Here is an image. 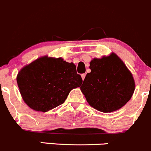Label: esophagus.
Returning <instances> with one entry per match:
<instances>
[{
	"label": "esophagus",
	"instance_id": "obj_1",
	"mask_svg": "<svg viewBox=\"0 0 151 151\" xmlns=\"http://www.w3.org/2000/svg\"><path fill=\"white\" fill-rule=\"evenodd\" d=\"M85 77H86V73H83V74H82L81 75V78H82V80H84V78H85Z\"/></svg>",
	"mask_w": 151,
	"mask_h": 151
}]
</instances>
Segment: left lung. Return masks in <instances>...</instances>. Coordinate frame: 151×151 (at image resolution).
Listing matches in <instances>:
<instances>
[{"mask_svg": "<svg viewBox=\"0 0 151 151\" xmlns=\"http://www.w3.org/2000/svg\"><path fill=\"white\" fill-rule=\"evenodd\" d=\"M91 72L86 74L81 90L94 109L110 113L120 109L129 101L135 83L129 70L114 53L108 57L94 58Z\"/></svg>", "mask_w": 151, "mask_h": 151, "instance_id": "obj_1", "label": "left lung"}]
</instances>
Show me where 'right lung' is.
<instances>
[{
  "mask_svg": "<svg viewBox=\"0 0 151 151\" xmlns=\"http://www.w3.org/2000/svg\"><path fill=\"white\" fill-rule=\"evenodd\" d=\"M17 81L29 108L47 112L64 103L70 91L80 86L83 81L73 63L44 56L22 68Z\"/></svg>",
  "mask_w": 151,
  "mask_h": 151,
  "instance_id": "1",
  "label": "right lung"
}]
</instances>
